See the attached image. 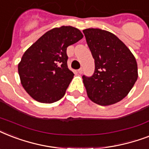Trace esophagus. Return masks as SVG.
Segmentation results:
<instances>
[{
  "mask_svg": "<svg viewBox=\"0 0 149 149\" xmlns=\"http://www.w3.org/2000/svg\"><path fill=\"white\" fill-rule=\"evenodd\" d=\"M77 72H78V73H79V74H82V72H83V69H82V68H80V69H79V70H78V71H77Z\"/></svg>",
  "mask_w": 149,
  "mask_h": 149,
  "instance_id": "obj_1",
  "label": "esophagus"
}]
</instances>
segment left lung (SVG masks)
I'll return each mask as SVG.
<instances>
[{"label": "left lung", "instance_id": "8db88e82", "mask_svg": "<svg viewBox=\"0 0 149 149\" xmlns=\"http://www.w3.org/2000/svg\"><path fill=\"white\" fill-rule=\"evenodd\" d=\"M83 32L95 63L93 76H83L88 97L102 106L120 101L138 79L134 55L111 32L100 29H86Z\"/></svg>", "mask_w": 149, "mask_h": 149}]
</instances>
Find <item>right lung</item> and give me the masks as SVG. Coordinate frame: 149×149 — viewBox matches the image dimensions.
<instances>
[{
    "instance_id": "1",
    "label": "right lung",
    "mask_w": 149,
    "mask_h": 149,
    "mask_svg": "<svg viewBox=\"0 0 149 149\" xmlns=\"http://www.w3.org/2000/svg\"><path fill=\"white\" fill-rule=\"evenodd\" d=\"M83 37L74 27L55 28L25 51L18 63V74L22 86L34 100L51 104L65 95L74 76L68 68L66 49Z\"/></svg>"
}]
</instances>
